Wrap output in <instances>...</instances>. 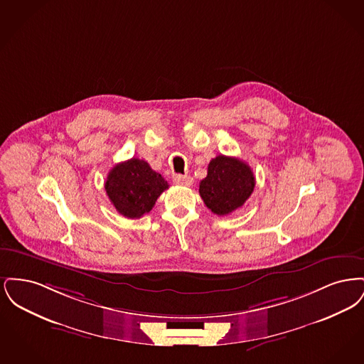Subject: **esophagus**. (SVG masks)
Returning a JSON list of instances; mask_svg holds the SVG:
<instances>
[{
	"label": "esophagus",
	"mask_w": 364,
	"mask_h": 364,
	"mask_svg": "<svg viewBox=\"0 0 364 364\" xmlns=\"http://www.w3.org/2000/svg\"><path fill=\"white\" fill-rule=\"evenodd\" d=\"M173 183L177 186H184V187H191L193 183V178L190 176H183V174H174Z\"/></svg>",
	"instance_id": "1"
}]
</instances>
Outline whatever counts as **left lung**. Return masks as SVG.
<instances>
[{"instance_id": "obj_1", "label": "left lung", "mask_w": 364, "mask_h": 364, "mask_svg": "<svg viewBox=\"0 0 364 364\" xmlns=\"http://www.w3.org/2000/svg\"><path fill=\"white\" fill-rule=\"evenodd\" d=\"M255 188L251 168L235 156H218L208 164V176L199 183L205 205L217 215L242 208Z\"/></svg>"}]
</instances>
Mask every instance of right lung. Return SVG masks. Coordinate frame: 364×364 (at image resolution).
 Masks as SVG:
<instances>
[{"label": "right lung", "instance_id": "1", "mask_svg": "<svg viewBox=\"0 0 364 364\" xmlns=\"http://www.w3.org/2000/svg\"><path fill=\"white\" fill-rule=\"evenodd\" d=\"M168 188V181L139 158L117 164L105 183L112 205L127 218H140L149 213L159 195Z\"/></svg>", "mask_w": 364, "mask_h": 364}]
</instances>
